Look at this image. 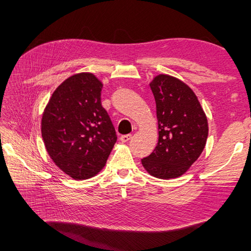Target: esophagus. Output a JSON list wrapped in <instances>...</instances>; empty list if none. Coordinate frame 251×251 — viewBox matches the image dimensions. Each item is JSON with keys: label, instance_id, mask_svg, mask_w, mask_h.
<instances>
[{"label": "esophagus", "instance_id": "34e87169", "mask_svg": "<svg viewBox=\"0 0 251 251\" xmlns=\"http://www.w3.org/2000/svg\"><path fill=\"white\" fill-rule=\"evenodd\" d=\"M131 135L130 134H128V135H122L121 137H120V140L122 141V142H127V141H129L130 139H131Z\"/></svg>", "mask_w": 251, "mask_h": 251}]
</instances>
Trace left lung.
Returning a JSON list of instances; mask_svg holds the SVG:
<instances>
[{
  "label": "left lung",
  "mask_w": 251,
  "mask_h": 251,
  "mask_svg": "<svg viewBox=\"0 0 251 251\" xmlns=\"http://www.w3.org/2000/svg\"><path fill=\"white\" fill-rule=\"evenodd\" d=\"M150 87L156 103L158 142L141 163L153 177L178 178L204 150L207 117L193 90L180 79L159 74Z\"/></svg>",
  "instance_id": "left-lung-1"
}]
</instances>
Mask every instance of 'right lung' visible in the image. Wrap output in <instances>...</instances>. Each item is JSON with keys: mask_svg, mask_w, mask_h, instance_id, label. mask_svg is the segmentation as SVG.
I'll list each match as a JSON object with an SVG mask.
<instances>
[{"mask_svg": "<svg viewBox=\"0 0 251 251\" xmlns=\"http://www.w3.org/2000/svg\"><path fill=\"white\" fill-rule=\"evenodd\" d=\"M102 83L92 73L67 78L56 90L42 116L47 152L74 180L92 178L104 167L117 136L101 104Z\"/></svg>", "mask_w": 251, "mask_h": 251, "instance_id": "obj_1", "label": "right lung"}]
</instances>
